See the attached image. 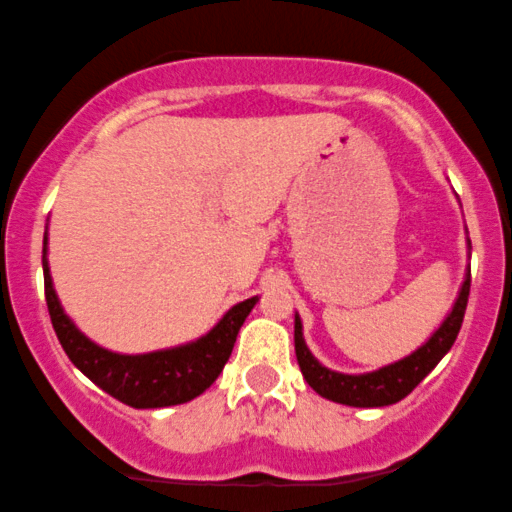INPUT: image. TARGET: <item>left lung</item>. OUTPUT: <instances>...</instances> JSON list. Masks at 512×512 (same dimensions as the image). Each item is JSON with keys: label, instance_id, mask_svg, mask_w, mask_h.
Here are the masks:
<instances>
[{"label": "left lung", "instance_id": "8db88e82", "mask_svg": "<svg viewBox=\"0 0 512 512\" xmlns=\"http://www.w3.org/2000/svg\"><path fill=\"white\" fill-rule=\"evenodd\" d=\"M466 247L471 250L469 238H466ZM469 286L471 269L466 267L464 282L459 286V294L452 303V311H449L445 320H442L440 328H437L435 333L408 357L364 374H342L335 372V369H328L325 364H320L318 359L313 357V352L308 350L306 340H303V325L299 313H296L294 347L303 379H306L308 386L316 393H320V396L328 398V401L342 403V406L384 408L391 406V403H398L437 367V362H440V359L449 352V347L454 345L459 328H462L466 301H469Z\"/></svg>", "mask_w": 512, "mask_h": 512}]
</instances>
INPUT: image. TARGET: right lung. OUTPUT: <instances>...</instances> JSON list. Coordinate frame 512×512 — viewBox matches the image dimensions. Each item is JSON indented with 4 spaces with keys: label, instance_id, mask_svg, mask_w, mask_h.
Wrapping results in <instances>:
<instances>
[{
    "label": "right lung",
    "instance_id": "add662e5",
    "mask_svg": "<svg viewBox=\"0 0 512 512\" xmlns=\"http://www.w3.org/2000/svg\"><path fill=\"white\" fill-rule=\"evenodd\" d=\"M43 279L50 320L65 355L101 391L131 408L179 406L201 396L223 372L245 318L260 301V296H252L235 303L209 333L192 342L143 355H121L89 340L65 313L50 277L48 226L43 235Z\"/></svg>",
    "mask_w": 512,
    "mask_h": 512
}]
</instances>
